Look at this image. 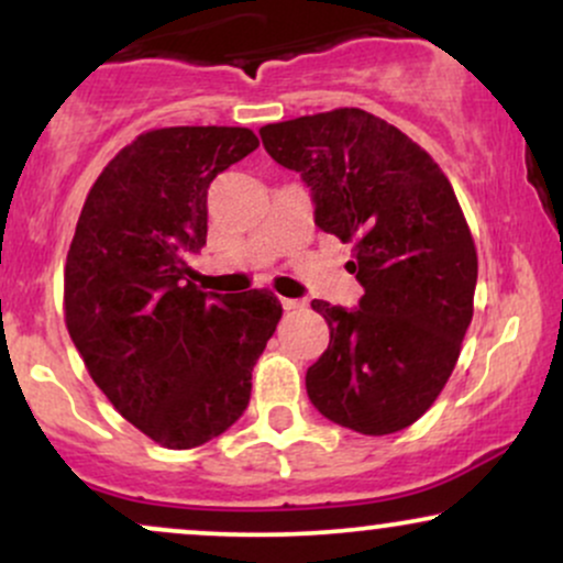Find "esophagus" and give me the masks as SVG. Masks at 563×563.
<instances>
[{"label": "esophagus", "instance_id": "esophagus-1", "mask_svg": "<svg viewBox=\"0 0 563 563\" xmlns=\"http://www.w3.org/2000/svg\"><path fill=\"white\" fill-rule=\"evenodd\" d=\"M280 303H283V309H286V312H294V309L303 307L301 299H280Z\"/></svg>", "mask_w": 563, "mask_h": 563}]
</instances>
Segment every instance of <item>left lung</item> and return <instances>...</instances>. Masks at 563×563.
<instances>
[{
    "mask_svg": "<svg viewBox=\"0 0 563 563\" xmlns=\"http://www.w3.org/2000/svg\"><path fill=\"white\" fill-rule=\"evenodd\" d=\"M301 174L314 224L354 243L357 309L314 299L331 344L307 371L328 421L367 437L402 431L434 405L474 318L476 245L450 179L418 142L360 108L260 129Z\"/></svg>",
    "mask_w": 563,
    "mask_h": 563,
    "instance_id": "left-lung-1",
    "label": "left lung"
}]
</instances>
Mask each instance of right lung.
I'll return each instance as SVG.
<instances>
[{"mask_svg": "<svg viewBox=\"0 0 563 563\" xmlns=\"http://www.w3.org/2000/svg\"><path fill=\"white\" fill-rule=\"evenodd\" d=\"M260 147L245 126H166L115 153L89 190L66 260L63 309L89 376L145 437L190 450L228 431L283 307L267 288L206 294L211 179Z\"/></svg>", "mask_w": 563, "mask_h": 563, "instance_id": "right-lung-1", "label": "right lung"}]
</instances>
